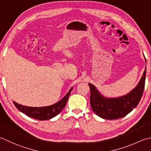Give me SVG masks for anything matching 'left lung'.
Listing matches in <instances>:
<instances>
[{
    "label": "left lung",
    "mask_w": 151,
    "mask_h": 151,
    "mask_svg": "<svg viewBox=\"0 0 151 151\" xmlns=\"http://www.w3.org/2000/svg\"><path fill=\"white\" fill-rule=\"evenodd\" d=\"M144 58L147 63L145 56ZM145 76L146 67L136 86L126 95L117 97H105L95 86L88 84L90 88V105L93 113L107 120H115L126 116L140 101L145 88Z\"/></svg>",
    "instance_id": "obj_1"
}]
</instances>
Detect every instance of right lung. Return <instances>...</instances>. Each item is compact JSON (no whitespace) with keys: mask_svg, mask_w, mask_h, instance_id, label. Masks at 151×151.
<instances>
[{"mask_svg":"<svg viewBox=\"0 0 151 151\" xmlns=\"http://www.w3.org/2000/svg\"><path fill=\"white\" fill-rule=\"evenodd\" d=\"M73 88V87L70 88L66 95L60 101L50 106L34 107L20 105L15 101H13V103L19 111L24 113L29 117L39 120H49L60 114L63 108L65 107L68 99H69V97L70 94V91H72Z\"/></svg>","mask_w":151,"mask_h":151,"instance_id":"add662e5","label":"right lung"}]
</instances>
